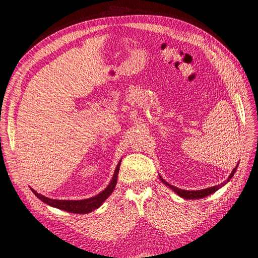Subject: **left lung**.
Wrapping results in <instances>:
<instances>
[{"mask_svg": "<svg viewBox=\"0 0 258 258\" xmlns=\"http://www.w3.org/2000/svg\"><path fill=\"white\" fill-rule=\"evenodd\" d=\"M237 167H238V165H237ZM237 167L232 170V172L230 173L228 179H227V181H226L225 183L220 184V185H216V186H213V187H209V188L201 189V190H185V189L177 188V187H175V186H173V185H170L168 182H166L165 179H163L160 175H159V176H160V179H161L163 184H166L167 186H169L171 189H173V190L178 195V196H181L182 198H184V199H200V198H205V197L209 196V195L215 192L217 189H220L222 186H224L226 183H227V182L229 181V179L233 176V174H235L236 170H237Z\"/></svg>", "mask_w": 258, "mask_h": 258, "instance_id": "1", "label": "left lung"}]
</instances>
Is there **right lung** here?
I'll use <instances>...</instances> for the list:
<instances>
[{
    "instance_id": "obj_1",
    "label": "right lung",
    "mask_w": 258,
    "mask_h": 258,
    "mask_svg": "<svg viewBox=\"0 0 258 258\" xmlns=\"http://www.w3.org/2000/svg\"><path fill=\"white\" fill-rule=\"evenodd\" d=\"M120 161L118 162V165H117V167H116L115 173L113 175L111 183L108 184V186L103 191H101L99 195H97V196L92 197V198L85 199V200H54V199H49L47 197L43 196V195L38 194L34 189H32V191L35 194V196L37 198H40L43 202H45V204H47V205L57 208V209L68 211V212H71V213H77V214L92 212L93 210L98 209L101 205H102L103 201H105L107 199V197L113 192L115 186H116V183H117V175H118V172H119Z\"/></svg>"
}]
</instances>
